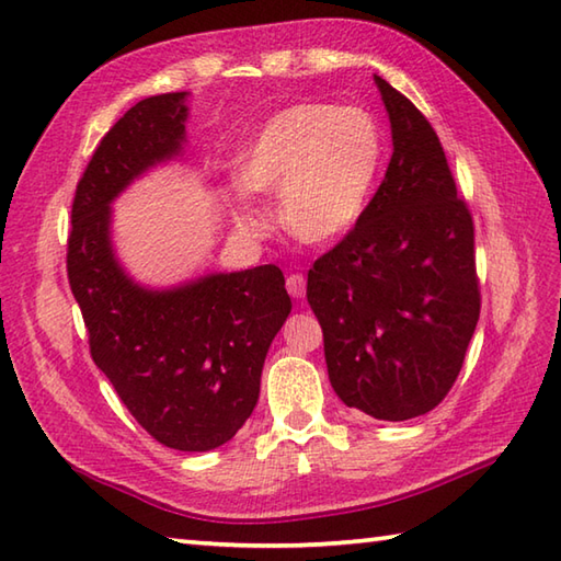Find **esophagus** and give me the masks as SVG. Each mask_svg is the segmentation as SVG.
I'll return each mask as SVG.
<instances>
[{
	"label": "esophagus",
	"instance_id": "1",
	"mask_svg": "<svg viewBox=\"0 0 561 561\" xmlns=\"http://www.w3.org/2000/svg\"><path fill=\"white\" fill-rule=\"evenodd\" d=\"M287 291L294 296V299H304V296H306V277H304V274H289Z\"/></svg>",
	"mask_w": 561,
	"mask_h": 561
}]
</instances>
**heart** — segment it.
Masks as SVG:
<instances>
[{"mask_svg": "<svg viewBox=\"0 0 561 561\" xmlns=\"http://www.w3.org/2000/svg\"><path fill=\"white\" fill-rule=\"evenodd\" d=\"M383 159L376 121L356 105L296 103L272 115L241 163L236 221L262 231L251 193L279 195L284 229L304 243H332L362 219Z\"/></svg>", "mask_w": 561, "mask_h": 561, "instance_id": "b5f03b06", "label": "heart"}]
</instances>
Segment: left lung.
<instances>
[{"label": "left lung", "instance_id": "8db88e82", "mask_svg": "<svg viewBox=\"0 0 561 561\" xmlns=\"http://www.w3.org/2000/svg\"><path fill=\"white\" fill-rule=\"evenodd\" d=\"M392 157L362 219L308 270L330 383L347 408L404 422L448 396L480 318L474 226L444 147L410 99L374 77Z\"/></svg>", "mask_w": 561, "mask_h": 561}]
</instances>
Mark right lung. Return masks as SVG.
I'll list each match as a JSON object with an SVG mask.
<instances>
[{
	"mask_svg": "<svg viewBox=\"0 0 561 561\" xmlns=\"http://www.w3.org/2000/svg\"><path fill=\"white\" fill-rule=\"evenodd\" d=\"M187 93H161L117 121L71 205L67 277L91 356L141 428L175 450H211L255 410L262 364L291 313L277 265L147 289L117 262L111 202L157 163L181 157Z\"/></svg>",
	"mask_w": 561,
	"mask_h": 561,
	"instance_id": "1",
	"label": "right lung"
}]
</instances>
